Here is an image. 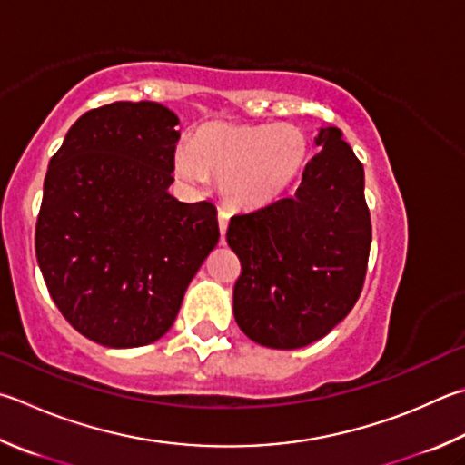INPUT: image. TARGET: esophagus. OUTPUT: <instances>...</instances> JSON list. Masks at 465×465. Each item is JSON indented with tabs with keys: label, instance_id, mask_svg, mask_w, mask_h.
Segmentation results:
<instances>
[{
	"label": "esophagus",
	"instance_id": "esophagus-1",
	"mask_svg": "<svg viewBox=\"0 0 465 465\" xmlns=\"http://www.w3.org/2000/svg\"><path fill=\"white\" fill-rule=\"evenodd\" d=\"M230 217H232V213L225 207L219 209L217 222H219V232H222V242H223V235H225V230H227V223H230Z\"/></svg>",
	"mask_w": 465,
	"mask_h": 465
}]
</instances>
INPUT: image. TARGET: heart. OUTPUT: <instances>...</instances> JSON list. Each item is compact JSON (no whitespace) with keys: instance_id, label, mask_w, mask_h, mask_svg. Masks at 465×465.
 I'll return each instance as SVG.
<instances>
[{"instance_id":"b5f03b06","label":"heart","mask_w":465,"mask_h":465,"mask_svg":"<svg viewBox=\"0 0 465 465\" xmlns=\"http://www.w3.org/2000/svg\"><path fill=\"white\" fill-rule=\"evenodd\" d=\"M307 152L305 134L291 124H209L191 148H179L174 166L191 183L219 176L223 197L233 205L262 207L291 187Z\"/></svg>"}]
</instances>
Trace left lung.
<instances>
[{
	"mask_svg": "<svg viewBox=\"0 0 465 465\" xmlns=\"http://www.w3.org/2000/svg\"><path fill=\"white\" fill-rule=\"evenodd\" d=\"M292 197L230 219L242 262L233 315L252 341L297 350L327 335L360 299L372 243L364 166L340 128H321Z\"/></svg>",
	"mask_w": 465,
	"mask_h": 465,
	"instance_id": "left-lung-1",
	"label": "left lung"
}]
</instances>
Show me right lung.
I'll return each instance as SVG.
<instances>
[{"instance_id":"add662e5","label":"right lung","mask_w":465,"mask_h":465,"mask_svg":"<svg viewBox=\"0 0 465 465\" xmlns=\"http://www.w3.org/2000/svg\"><path fill=\"white\" fill-rule=\"evenodd\" d=\"M176 124L154 101H115L83 114L50 158L38 266L63 317L105 348L160 340L217 246L215 205L168 193Z\"/></svg>"}]
</instances>
